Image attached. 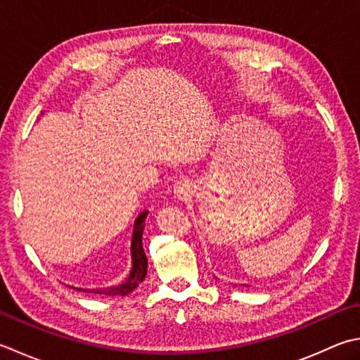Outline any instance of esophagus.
I'll use <instances>...</instances> for the list:
<instances>
[{
    "mask_svg": "<svg viewBox=\"0 0 360 360\" xmlns=\"http://www.w3.org/2000/svg\"><path fill=\"white\" fill-rule=\"evenodd\" d=\"M173 195L176 200L186 201L187 198H190V195H192V184H190L187 179L178 181L173 187Z\"/></svg>",
    "mask_w": 360,
    "mask_h": 360,
    "instance_id": "1",
    "label": "esophagus"
}]
</instances>
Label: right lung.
Returning <instances> with one entry per match:
<instances>
[{
	"label": "right lung",
	"instance_id": "obj_1",
	"mask_svg": "<svg viewBox=\"0 0 360 360\" xmlns=\"http://www.w3.org/2000/svg\"><path fill=\"white\" fill-rule=\"evenodd\" d=\"M148 215V210L140 214L136 218V223H134V232H132V242H131V256H132V269L129 276L126 278L122 284L118 285H112L108 288H76L75 290H84V292H90V293H100V295H109V297H115V295H120V297H126V295L131 293L134 288H137L140 283H143V279L146 276L148 271V259L143 251L142 246V234H143V228H145V218Z\"/></svg>",
	"mask_w": 360,
	"mask_h": 360
}]
</instances>
